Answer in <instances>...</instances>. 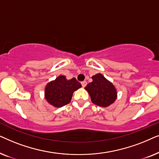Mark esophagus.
Segmentation results:
<instances>
[{
	"mask_svg": "<svg viewBox=\"0 0 159 159\" xmlns=\"http://www.w3.org/2000/svg\"><path fill=\"white\" fill-rule=\"evenodd\" d=\"M81 84H82V86L83 87V88H84V87H85L86 84H87V82H86V81L82 82H81Z\"/></svg>",
	"mask_w": 159,
	"mask_h": 159,
	"instance_id": "esophagus-1",
	"label": "esophagus"
}]
</instances>
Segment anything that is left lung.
<instances>
[{"mask_svg":"<svg viewBox=\"0 0 159 159\" xmlns=\"http://www.w3.org/2000/svg\"><path fill=\"white\" fill-rule=\"evenodd\" d=\"M93 82L87 84L85 90L95 105L107 107L115 101L117 97L116 90L111 82L108 81L101 74L92 77Z\"/></svg>","mask_w":159,"mask_h":159,"instance_id":"obj_1","label":"left lung"}]
</instances>
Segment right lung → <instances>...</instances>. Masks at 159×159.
<instances>
[{
    "instance_id": "obj_1",
    "label": "right lung",
    "mask_w": 159,
    "mask_h": 159,
    "mask_svg": "<svg viewBox=\"0 0 159 159\" xmlns=\"http://www.w3.org/2000/svg\"><path fill=\"white\" fill-rule=\"evenodd\" d=\"M81 87V84L75 78L68 80L65 76L61 75L47 84L45 98L51 105L62 107L70 103L73 93Z\"/></svg>"
}]
</instances>
